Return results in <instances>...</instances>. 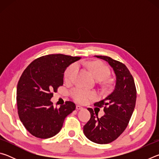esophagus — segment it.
Masks as SVG:
<instances>
[{
    "label": "esophagus",
    "mask_w": 159,
    "mask_h": 159,
    "mask_svg": "<svg viewBox=\"0 0 159 159\" xmlns=\"http://www.w3.org/2000/svg\"><path fill=\"white\" fill-rule=\"evenodd\" d=\"M76 109H77V110H80V109H83V107H80V105H76Z\"/></svg>",
    "instance_id": "obj_1"
}]
</instances>
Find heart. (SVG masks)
I'll return each mask as SVG.
<instances>
[{
	"instance_id": "b5f03b06",
	"label": "heart",
	"mask_w": 159,
	"mask_h": 159,
	"mask_svg": "<svg viewBox=\"0 0 159 159\" xmlns=\"http://www.w3.org/2000/svg\"><path fill=\"white\" fill-rule=\"evenodd\" d=\"M90 70L96 79L104 80L109 76L110 73L109 67L105 64L99 61H93L90 62H85ZM78 64L74 63L67 67L64 71V80L66 82H71L78 71ZM70 95L74 100L79 103H87L91 99L95 98L96 95L94 92L83 89L81 88H76L70 92Z\"/></svg>"
}]
</instances>
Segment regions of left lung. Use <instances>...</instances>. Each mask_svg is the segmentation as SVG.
<instances>
[{"mask_svg": "<svg viewBox=\"0 0 159 159\" xmlns=\"http://www.w3.org/2000/svg\"><path fill=\"white\" fill-rule=\"evenodd\" d=\"M109 64L116 77L115 88L105 99L94 104L104 107L105 113L98 118L93 109L88 108L90 118L83 126V133L95 143L108 144L116 139L125 130L135 107L137 90L133 77L124 64L107 56L97 55Z\"/></svg>", "mask_w": 159, "mask_h": 159, "instance_id": "8db88e82", "label": "left lung"}]
</instances>
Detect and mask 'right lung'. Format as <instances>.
<instances>
[{
    "label": "right lung",
    "instance_id": "add662e5",
    "mask_svg": "<svg viewBox=\"0 0 159 159\" xmlns=\"http://www.w3.org/2000/svg\"><path fill=\"white\" fill-rule=\"evenodd\" d=\"M80 59L62 54L42 56L23 71L17 87V111L22 124L33 136L41 139L55 136L65 118L76 109L71 101L54 108L50 99L63 85L66 67Z\"/></svg>",
    "mask_w": 159,
    "mask_h": 159
}]
</instances>
